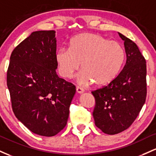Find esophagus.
I'll use <instances>...</instances> for the list:
<instances>
[{"label":"esophagus","instance_id":"1","mask_svg":"<svg viewBox=\"0 0 156 156\" xmlns=\"http://www.w3.org/2000/svg\"><path fill=\"white\" fill-rule=\"evenodd\" d=\"M76 92H77L78 94H83V93L84 92L83 89L80 87H76Z\"/></svg>","mask_w":156,"mask_h":156}]
</instances>
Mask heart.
<instances>
[{
	"mask_svg": "<svg viewBox=\"0 0 156 156\" xmlns=\"http://www.w3.org/2000/svg\"><path fill=\"white\" fill-rule=\"evenodd\" d=\"M125 58V51L119 43L109 40L98 34L82 33L72 38L69 48H61L55 59L59 74L71 79L80 70V85L95 83L97 86L111 83L119 73Z\"/></svg>",
	"mask_w": 156,
	"mask_h": 156,
	"instance_id": "heart-1",
	"label": "heart"
}]
</instances>
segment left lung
<instances>
[{
	"label": "left lung",
	"instance_id": "obj_1",
	"mask_svg": "<svg viewBox=\"0 0 156 156\" xmlns=\"http://www.w3.org/2000/svg\"><path fill=\"white\" fill-rule=\"evenodd\" d=\"M119 35L125 45V66L113 81L91 92L96 101L95 125L109 135L119 133L132 125L147 97L146 60L133 41Z\"/></svg>",
	"mask_w": 156,
	"mask_h": 156
}]
</instances>
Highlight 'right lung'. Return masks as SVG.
Returning a JSON list of instances; mask_svg holds the SVG:
<instances>
[{
	"instance_id": "obj_1",
	"label": "right lung",
	"mask_w": 156,
	"mask_h": 156,
	"mask_svg": "<svg viewBox=\"0 0 156 156\" xmlns=\"http://www.w3.org/2000/svg\"><path fill=\"white\" fill-rule=\"evenodd\" d=\"M55 31H34L12 52L7 87L16 118L34 133L54 136L66 127L76 93L56 72Z\"/></svg>"
}]
</instances>
